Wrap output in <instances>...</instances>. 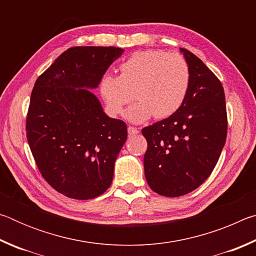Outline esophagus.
I'll list each match as a JSON object with an SVG mask.
<instances>
[{
	"label": "esophagus",
	"mask_w": 256,
	"mask_h": 256,
	"mask_svg": "<svg viewBox=\"0 0 256 256\" xmlns=\"http://www.w3.org/2000/svg\"><path fill=\"white\" fill-rule=\"evenodd\" d=\"M128 132L130 136H136V134L138 133V130L136 128H133V126H128Z\"/></svg>",
	"instance_id": "esophagus-1"
}]
</instances>
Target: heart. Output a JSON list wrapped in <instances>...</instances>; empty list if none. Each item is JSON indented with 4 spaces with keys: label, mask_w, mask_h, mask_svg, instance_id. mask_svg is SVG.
Segmentation results:
<instances>
[{
    "label": "heart",
    "mask_w": 256,
    "mask_h": 256,
    "mask_svg": "<svg viewBox=\"0 0 256 256\" xmlns=\"http://www.w3.org/2000/svg\"><path fill=\"white\" fill-rule=\"evenodd\" d=\"M190 68L183 56L164 50H140L120 64V76H102L99 92L112 116L122 114L130 122L142 123L154 115L168 118L183 105L190 86Z\"/></svg>",
    "instance_id": "obj_1"
}]
</instances>
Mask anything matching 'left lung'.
Returning a JSON list of instances; mask_svg holds the SVG:
<instances>
[{"label":"left lung","mask_w":256,"mask_h":256,"mask_svg":"<svg viewBox=\"0 0 256 256\" xmlns=\"http://www.w3.org/2000/svg\"><path fill=\"white\" fill-rule=\"evenodd\" d=\"M190 68L183 105L168 118L142 130L148 142L144 164L150 188L176 198L198 188L214 170L227 136L222 82L198 56L180 48Z\"/></svg>","instance_id":"1"}]
</instances>
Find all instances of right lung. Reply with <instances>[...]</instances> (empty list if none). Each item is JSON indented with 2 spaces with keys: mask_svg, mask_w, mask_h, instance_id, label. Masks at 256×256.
<instances>
[{
  "mask_svg": "<svg viewBox=\"0 0 256 256\" xmlns=\"http://www.w3.org/2000/svg\"><path fill=\"white\" fill-rule=\"evenodd\" d=\"M123 53L118 47H71L34 84L28 144L42 177L68 198L89 200L112 184L128 128L106 115L92 90Z\"/></svg>",
  "mask_w": 256,
  "mask_h": 256,
  "instance_id": "1",
  "label": "right lung"
}]
</instances>
